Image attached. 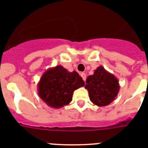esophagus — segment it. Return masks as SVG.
I'll use <instances>...</instances> for the list:
<instances>
[{
	"instance_id": "obj_1",
	"label": "esophagus",
	"mask_w": 148,
	"mask_h": 148,
	"mask_svg": "<svg viewBox=\"0 0 148 148\" xmlns=\"http://www.w3.org/2000/svg\"><path fill=\"white\" fill-rule=\"evenodd\" d=\"M80 76H81L82 78H83V79L85 81V80H86V74L83 72V73H81V74H80Z\"/></svg>"
}]
</instances>
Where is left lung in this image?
<instances>
[{
    "label": "left lung",
    "mask_w": 148,
    "mask_h": 148,
    "mask_svg": "<svg viewBox=\"0 0 148 148\" xmlns=\"http://www.w3.org/2000/svg\"><path fill=\"white\" fill-rule=\"evenodd\" d=\"M85 88L88 90L90 101L98 106L111 103L119 94L120 85L114 74L103 66L97 67L92 75L86 79Z\"/></svg>",
    "instance_id": "obj_1"
}]
</instances>
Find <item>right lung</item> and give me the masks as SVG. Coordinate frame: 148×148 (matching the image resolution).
<instances>
[{
	"label": "right lung",
	"mask_w": 148,
	"mask_h": 148,
	"mask_svg": "<svg viewBox=\"0 0 148 148\" xmlns=\"http://www.w3.org/2000/svg\"><path fill=\"white\" fill-rule=\"evenodd\" d=\"M85 86L77 71L69 72L62 65L48 69L38 83V93L50 107L59 109L72 101L73 92Z\"/></svg>",
	"instance_id": "obj_1"
}]
</instances>
